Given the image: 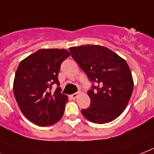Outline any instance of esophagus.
I'll return each instance as SVG.
<instances>
[{"label":"esophagus","mask_w":154,"mask_h":154,"mask_svg":"<svg viewBox=\"0 0 154 154\" xmlns=\"http://www.w3.org/2000/svg\"><path fill=\"white\" fill-rule=\"evenodd\" d=\"M80 92H77V93H75V94H73L71 95V97L73 98V99H76V98H77V97L80 95Z\"/></svg>","instance_id":"1"}]
</instances>
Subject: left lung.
Masks as SVG:
<instances>
[{"mask_svg": "<svg viewBox=\"0 0 154 154\" xmlns=\"http://www.w3.org/2000/svg\"><path fill=\"white\" fill-rule=\"evenodd\" d=\"M69 50L90 80L98 84L87 92L91 105L81 110L82 115L95 124L113 121L125 110L134 90L127 63L113 51L100 45L87 44Z\"/></svg>", "mask_w": 154, "mask_h": 154, "instance_id": "8db88e82", "label": "left lung"}]
</instances>
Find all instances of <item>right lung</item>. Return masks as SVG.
Wrapping results in <instances>:
<instances>
[{
  "label": "right lung",
  "instance_id": "add662e5",
  "mask_svg": "<svg viewBox=\"0 0 154 154\" xmlns=\"http://www.w3.org/2000/svg\"><path fill=\"white\" fill-rule=\"evenodd\" d=\"M70 56L64 49H41L21 60L14 80V94L20 111L37 126L53 125L61 119L68 97L60 87V64Z\"/></svg>",
  "mask_w": 154,
  "mask_h": 154
}]
</instances>
